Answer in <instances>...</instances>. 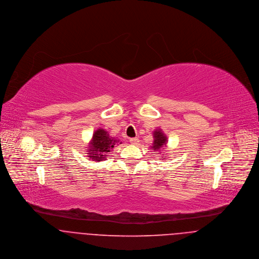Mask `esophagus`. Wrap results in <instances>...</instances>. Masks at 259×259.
Segmentation results:
<instances>
[{
	"label": "esophagus",
	"instance_id": "obj_1",
	"mask_svg": "<svg viewBox=\"0 0 259 259\" xmlns=\"http://www.w3.org/2000/svg\"><path fill=\"white\" fill-rule=\"evenodd\" d=\"M139 142H140V140L138 139V138H132V139H130V143L132 144V145H138L139 144Z\"/></svg>",
	"mask_w": 259,
	"mask_h": 259
}]
</instances>
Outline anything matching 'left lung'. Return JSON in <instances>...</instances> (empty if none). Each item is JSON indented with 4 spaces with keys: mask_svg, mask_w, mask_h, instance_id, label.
<instances>
[{
    "mask_svg": "<svg viewBox=\"0 0 259 259\" xmlns=\"http://www.w3.org/2000/svg\"><path fill=\"white\" fill-rule=\"evenodd\" d=\"M166 141L167 139L165 135L160 130H156L153 132V144L151 148L160 149L162 147L166 146Z\"/></svg>",
    "mask_w": 259,
    "mask_h": 259,
    "instance_id": "8db88e82",
    "label": "left lung"
}]
</instances>
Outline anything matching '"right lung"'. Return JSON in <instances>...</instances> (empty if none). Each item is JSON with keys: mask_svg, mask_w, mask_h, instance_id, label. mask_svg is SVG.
<instances>
[{"mask_svg": "<svg viewBox=\"0 0 259 259\" xmlns=\"http://www.w3.org/2000/svg\"><path fill=\"white\" fill-rule=\"evenodd\" d=\"M121 144L118 140L110 137L107 131L104 128L97 130L93 139L90 143V148L88 150V156L95 161H101L106 158V153L110 152L115 145Z\"/></svg>", "mask_w": 259, "mask_h": 259, "instance_id": "add662e5", "label": "right lung"}]
</instances>
